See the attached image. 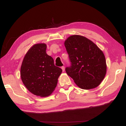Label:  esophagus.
Returning <instances> with one entry per match:
<instances>
[{
  "label": "esophagus",
  "instance_id": "34e87169",
  "mask_svg": "<svg viewBox=\"0 0 126 126\" xmlns=\"http://www.w3.org/2000/svg\"><path fill=\"white\" fill-rule=\"evenodd\" d=\"M61 69H62V70H63V71H65V67L64 66H62Z\"/></svg>",
  "mask_w": 126,
  "mask_h": 126
}]
</instances>
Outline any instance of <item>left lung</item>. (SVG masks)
<instances>
[{
  "mask_svg": "<svg viewBox=\"0 0 126 126\" xmlns=\"http://www.w3.org/2000/svg\"><path fill=\"white\" fill-rule=\"evenodd\" d=\"M71 66L66 72L79 87L90 90L99 86L106 73L104 54L94 42L83 36L74 35L65 41Z\"/></svg>",
  "mask_w": 126,
  "mask_h": 126,
  "instance_id": "8db88e82",
  "label": "left lung"
}]
</instances>
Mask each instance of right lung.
Masks as SVG:
<instances>
[{"mask_svg": "<svg viewBox=\"0 0 126 126\" xmlns=\"http://www.w3.org/2000/svg\"><path fill=\"white\" fill-rule=\"evenodd\" d=\"M46 49L44 43L34 44L27 52L21 66V78L25 86L40 97L48 96L53 92L63 71L55 65Z\"/></svg>", "mask_w": 126, "mask_h": 126, "instance_id": "1", "label": "right lung"}]
</instances>
